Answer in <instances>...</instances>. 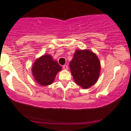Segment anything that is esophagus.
I'll use <instances>...</instances> for the list:
<instances>
[{
  "instance_id": "34e87169",
  "label": "esophagus",
  "mask_w": 131,
  "mask_h": 131,
  "mask_svg": "<svg viewBox=\"0 0 131 131\" xmlns=\"http://www.w3.org/2000/svg\"><path fill=\"white\" fill-rule=\"evenodd\" d=\"M62 68L64 70H68V66H67V65H64V66H63Z\"/></svg>"
}]
</instances>
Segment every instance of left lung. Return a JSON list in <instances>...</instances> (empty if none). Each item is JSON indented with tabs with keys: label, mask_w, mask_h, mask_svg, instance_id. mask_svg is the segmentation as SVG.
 Masks as SVG:
<instances>
[{
	"label": "left lung",
	"mask_w": 131,
	"mask_h": 131,
	"mask_svg": "<svg viewBox=\"0 0 131 131\" xmlns=\"http://www.w3.org/2000/svg\"><path fill=\"white\" fill-rule=\"evenodd\" d=\"M69 66L75 83L83 89L92 86L99 78L101 62L97 56L92 51H75Z\"/></svg>",
	"instance_id": "obj_1"
}]
</instances>
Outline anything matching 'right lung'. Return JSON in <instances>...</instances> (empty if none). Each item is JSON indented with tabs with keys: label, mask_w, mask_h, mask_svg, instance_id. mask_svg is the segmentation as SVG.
<instances>
[{
	"label": "right lung",
	"mask_w": 131,
	"mask_h": 131,
	"mask_svg": "<svg viewBox=\"0 0 131 131\" xmlns=\"http://www.w3.org/2000/svg\"><path fill=\"white\" fill-rule=\"evenodd\" d=\"M62 69L58 61L50 54H44L34 62L32 73L35 81L41 86L50 85L53 83L58 73Z\"/></svg>",
	"instance_id": "obj_1"
}]
</instances>
